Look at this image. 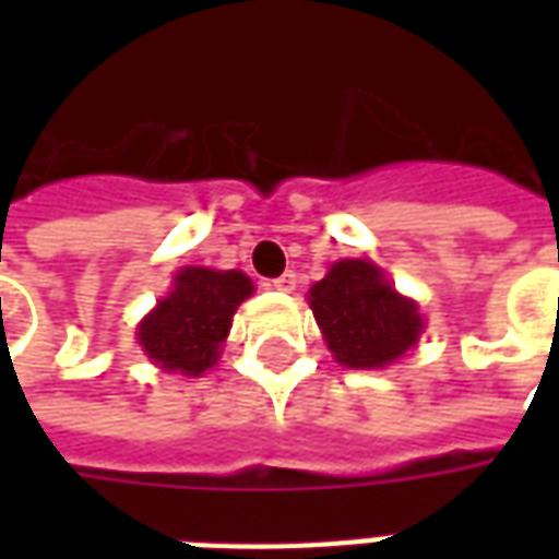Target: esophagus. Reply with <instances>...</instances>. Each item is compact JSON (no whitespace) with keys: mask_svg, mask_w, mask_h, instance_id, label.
<instances>
[{"mask_svg":"<svg viewBox=\"0 0 559 559\" xmlns=\"http://www.w3.org/2000/svg\"><path fill=\"white\" fill-rule=\"evenodd\" d=\"M269 287L281 293H293L296 290V272H284V275H278V278H272L269 281Z\"/></svg>","mask_w":559,"mask_h":559,"instance_id":"esophagus-1","label":"esophagus"}]
</instances>
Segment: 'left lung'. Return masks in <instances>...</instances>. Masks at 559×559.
<instances>
[{
    "label": "left lung",
    "instance_id": "1",
    "mask_svg": "<svg viewBox=\"0 0 559 559\" xmlns=\"http://www.w3.org/2000/svg\"><path fill=\"white\" fill-rule=\"evenodd\" d=\"M329 350L347 368H383L416 347L425 320L371 260H338L308 290Z\"/></svg>",
    "mask_w": 559,
    "mask_h": 559
}]
</instances>
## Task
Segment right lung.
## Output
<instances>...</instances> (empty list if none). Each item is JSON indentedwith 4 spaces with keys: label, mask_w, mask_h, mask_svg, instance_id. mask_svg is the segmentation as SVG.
Wrapping results in <instances>:
<instances>
[{
    "label": "right lung",
    "mask_w": 559,
    "mask_h": 559,
    "mask_svg": "<svg viewBox=\"0 0 559 559\" xmlns=\"http://www.w3.org/2000/svg\"><path fill=\"white\" fill-rule=\"evenodd\" d=\"M251 293V278L236 269H179L173 290L138 326V344L164 371L200 377L218 362L233 314Z\"/></svg>",
    "instance_id": "right-lung-1"
}]
</instances>
